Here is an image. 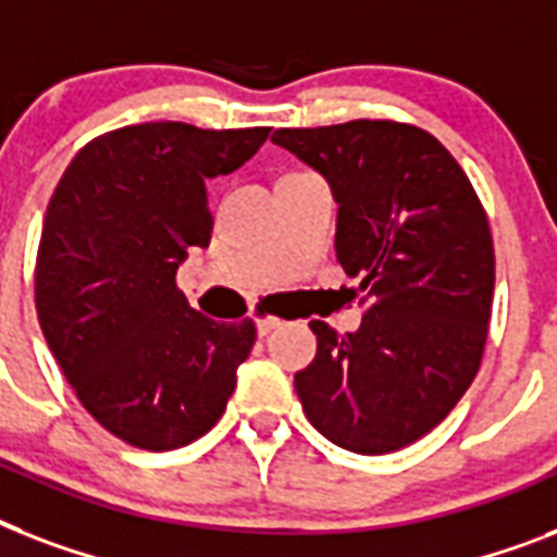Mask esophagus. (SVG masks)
<instances>
[{
    "instance_id": "34e87169",
    "label": "esophagus",
    "mask_w": 557,
    "mask_h": 557,
    "mask_svg": "<svg viewBox=\"0 0 557 557\" xmlns=\"http://www.w3.org/2000/svg\"><path fill=\"white\" fill-rule=\"evenodd\" d=\"M277 326H283V321H280V318H271V314H262V318H257V332H260V335H269V332H274Z\"/></svg>"
}]
</instances>
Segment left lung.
Here are the masks:
<instances>
[{"mask_svg":"<svg viewBox=\"0 0 557 557\" xmlns=\"http://www.w3.org/2000/svg\"><path fill=\"white\" fill-rule=\"evenodd\" d=\"M271 141L330 182L338 262L364 292L356 332L309 323L318 356L295 375L306 419L356 454L405 448L457 407L483 361L494 297L483 205L419 126L361 117Z\"/></svg>","mask_w":557,"mask_h":557,"instance_id":"1","label":"left lung"}]
</instances>
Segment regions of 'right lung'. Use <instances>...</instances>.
<instances>
[{
	"instance_id": "1",
	"label": "right lung",
	"mask_w": 557,
	"mask_h": 557,
	"mask_svg": "<svg viewBox=\"0 0 557 557\" xmlns=\"http://www.w3.org/2000/svg\"><path fill=\"white\" fill-rule=\"evenodd\" d=\"M269 126L135 124L65 168L39 236L34 300L46 344L81 405L112 436L173 450L222 419L251 318L216 323L178 292L187 248H208V178L243 168Z\"/></svg>"
}]
</instances>
